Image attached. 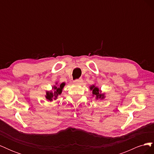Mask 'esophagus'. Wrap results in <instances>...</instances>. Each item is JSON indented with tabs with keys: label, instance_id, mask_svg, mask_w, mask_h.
Wrapping results in <instances>:
<instances>
[{
	"label": "esophagus",
	"instance_id": "esophagus-1",
	"mask_svg": "<svg viewBox=\"0 0 154 154\" xmlns=\"http://www.w3.org/2000/svg\"><path fill=\"white\" fill-rule=\"evenodd\" d=\"M82 82V79H78V80H75L74 81V83H80Z\"/></svg>",
	"mask_w": 154,
	"mask_h": 154
}]
</instances>
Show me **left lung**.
<instances>
[{
	"mask_svg": "<svg viewBox=\"0 0 154 154\" xmlns=\"http://www.w3.org/2000/svg\"><path fill=\"white\" fill-rule=\"evenodd\" d=\"M90 89L92 91V96H95L96 100H103L105 98V94H101V91L99 89L98 87H96L95 85H91L90 87Z\"/></svg>",
	"mask_w": 154,
	"mask_h": 154,
	"instance_id": "8db88e82",
	"label": "left lung"
}]
</instances>
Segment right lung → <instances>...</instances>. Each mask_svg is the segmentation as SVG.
<instances>
[{
    "label": "right lung",
    "mask_w": 154,
    "mask_h": 154,
    "mask_svg": "<svg viewBox=\"0 0 154 154\" xmlns=\"http://www.w3.org/2000/svg\"><path fill=\"white\" fill-rule=\"evenodd\" d=\"M56 85H54L52 88V89L53 90V92H52L51 91L46 92L45 98L49 101H52L53 100H55L57 99L58 96L62 94L63 88L64 86L66 85V83H64V82L62 83H60V85H58V83H56Z\"/></svg>",
    "instance_id": "add662e5"
}]
</instances>
